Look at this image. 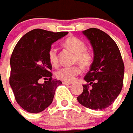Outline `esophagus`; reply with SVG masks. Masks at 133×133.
I'll return each mask as SVG.
<instances>
[{"instance_id":"34e87169","label":"esophagus","mask_w":133,"mask_h":133,"mask_svg":"<svg viewBox=\"0 0 133 133\" xmlns=\"http://www.w3.org/2000/svg\"><path fill=\"white\" fill-rule=\"evenodd\" d=\"M63 83L65 85H71L72 83V82H69V81H63Z\"/></svg>"}]
</instances>
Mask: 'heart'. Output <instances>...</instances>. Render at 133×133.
<instances>
[{"instance_id": "heart-1", "label": "heart", "mask_w": 133, "mask_h": 133, "mask_svg": "<svg viewBox=\"0 0 133 133\" xmlns=\"http://www.w3.org/2000/svg\"><path fill=\"white\" fill-rule=\"evenodd\" d=\"M64 45L75 52V62L78 63L83 67H88L92 61V54L85 49V42L75 36H69L64 40ZM48 58L52 66L58 64V50L51 47L48 50ZM81 72V67L78 65L72 66H64L58 69L56 72L57 78L64 81H72Z\"/></svg>"}]
</instances>
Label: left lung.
Returning a JSON list of instances; mask_svg holds the SVG:
<instances>
[{"mask_svg":"<svg viewBox=\"0 0 133 133\" xmlns=\"http://www.w3.org/2000/svg\"><path fill=\"white\" fill-rule=\"evenodd\" d=\"M94 50V61L84 77L86 84L77 97L82 105L103 110L114 102L122 89L124 65L116 43L105 32L89 28L83 32Z\"/></svg>","mask_w":133,"mask_h":133,"instance_id":"1","label":"left lung"}]
</instances>
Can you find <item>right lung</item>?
<instances>
[{
  "mask_svg": "<svg viewBox=\"0 0 133 133\" xmlns=\"http://www.w3.org/2000/svg\"><path fill=\"white\" fill-rule=\"evenodd\" d=\"M67 34L34 29L23 36L14 48L9 84L17 102L28 113L38 114L46 109L52 103L56 88L62 84L52 77L48 50L53 42ZM42 78L47 81L40 84Z\"/></svg>",
  "mask_w": 133,
  "mask_h": 133,
  "instance_id": "right-lung-1",
  "label": "right lung"
}]
</instances>
